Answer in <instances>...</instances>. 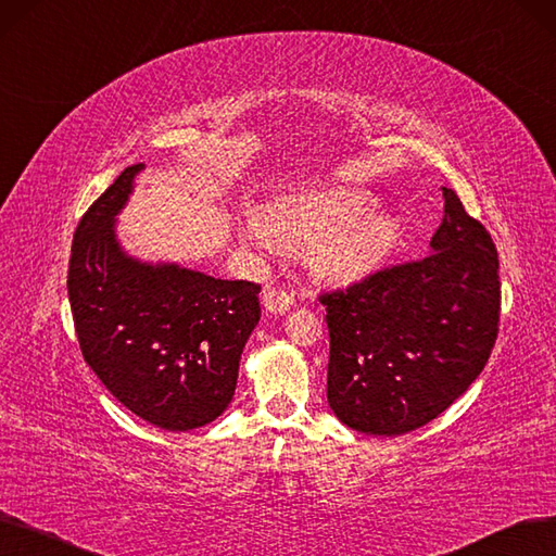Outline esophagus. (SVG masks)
Segmentation results:
<instances>
[{"label":"esophagus","mask_w":556,"mask_h":556,"mask_svg":"<svg viewBox=\"0 0 556 556\" xmlns=\"http://www.w3.org/2000/svg\"><path fill=\"white\" fill-rule=\"evenodd\" d=\"M294 292L285 290V287H274V290L264 292V307L274 315H282L294 305Z\"/></svg>","instance_id":"obj_1"}]
</instances>
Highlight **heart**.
Instances as JSON below:
<instances>
[{
  "mask_svg": "<svg viewBox=\"0 0 556 556\" xmlns=\"http://www.w3.org/2000/svg\"><path fill=\"white\" fill-rule=\"evenodd\" d=\"M374 198L363 189H328L285 198L271 216L255 214L247 220L249 241L264 251L278 243L312 249L313 264L328 278H355L379 262L396 237V220L369 212Z\"/></svg>",
  "mask_w": 556,
  "mask_h": 556,
  "instance_id": "b5f03b06",
  "label": "heart"
}]
</instances>
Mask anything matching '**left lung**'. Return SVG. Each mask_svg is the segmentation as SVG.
<instances>
[{"label": "left lung", "mask_w": 556, "mask_h": 556, "mask_svg": "<svg viewBox=\"0 0 556 556\" xmlns=\"http://www.w3.org/2000/svg\"><path fill=\"white\" fill-rule=\"evenodd\" d=\"M431 253L326 292L328 404L346 427L402 435L472 386L500 324V260L488 230L442 187Z\"/></svg>", "instance_id": "left-lung-1"}]
</instances>
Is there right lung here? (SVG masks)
I'll return each mask as SVG.
<instances>
[{
    "label": "right lung",
    "mask_w": 556,
    "mask_h": 556,
    "mask_svg": "<svg viewBox=\"0 0 556 556\" xmlns=\"http://www.w3.org/2000/svg\"><path fill=\"white\" fill-rule=\"evenodd\" d=\"M141 168H125L81 216L68 296L81 355L104 388L150 425L191 431L232 402L260 285L129 257L116 214Z\"/></svg>",
    "instance_id": "obj_1"
}]
</instances>
